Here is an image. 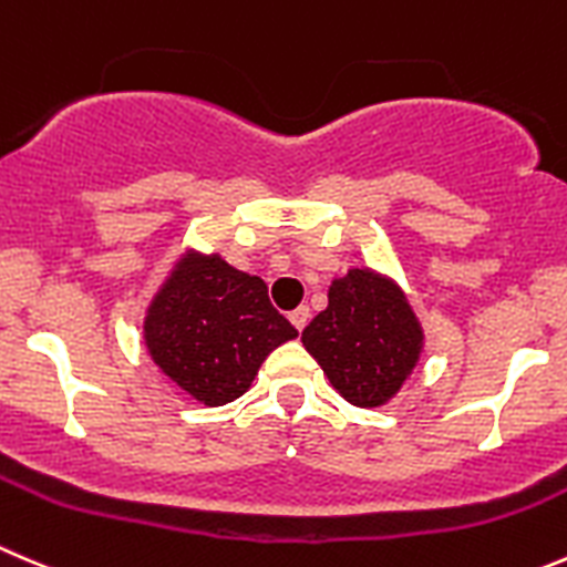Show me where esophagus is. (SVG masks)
Wrapping results in <instances>:
<instances>
[{
    "instance_id": "34e87169",
    "label": "esophagus",
    "mask_w": 567,
    "mask_h": 567,
    "mask_svg": "<svg viewBox=\"0 0 567 567\" xmlns=\"http://www.w3.org/2000/svg\"><path fill=\"white\" fill-rule=\"evenodd\" d=\"M288 318H290V323H293V327L301 332V329L307 327V321H310V307H296Z\"/></svg>"
}]
</instances>
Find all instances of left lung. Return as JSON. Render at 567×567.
I'll use <instances>...</instances> for the list:
<instances>
[{
    "label": "left lung",
    "mask_w": 567,
    "mask_h": 567,
    "mask_svg": "<svg viewBox=\"0 0 567 567\" xmlns=\"http://www.w3.org/2000/svg\"><path fill=\"white\" fill-rule=\"evenodd\" d=\"M301 343L349 404L384 406L423 354V323L390 274L354 266L329 285L327 310L301 332Z\"/></svg>",
    "instance_id": "8db88e82"
}]
</instances>
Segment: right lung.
Returning <instances> with one entry per match:
<instances>
[{
	"label": "right lung",
	"instance_id": "right-lung-1",
	"mask_svg": "<svg viewBox=\"0 0 567 567\" xmlns=\"http://www.w3.org/2000/svg\"><path fill=\"white\" fill-rule=\"evenodd\" d=\"M296 334L260 277L199 249L174 260L144 318L152 362L205 406L240 399L266 357Z\"/></svg>",
	"mask_w": 567,
	"mask_h": 567
}]
</instances>
